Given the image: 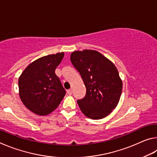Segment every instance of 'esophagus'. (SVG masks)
I'll use <instances>...</instances> for the list:
<instances>
[{
    "mask_svg": "<svg viewBox=\"0 0 157 157\" xmlns=\"http://www.w3.org/2000/svg\"><path fill=\"white\" fill-rule=\"evenodd\" d=\"M67 94H68V95H72L73 94V90L72 89H68V91H67Z\"/></svg>",
    "mask_w": 157,
    "mask_h": 157,
    "instance_id": "1",
    "label": "esophagus"
}]
</instances>
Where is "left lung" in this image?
Returning <instances> with one entry per match:
<instances>
[{"mask_svg":"<svg viewBox=\"0 0 157 157\" xmlns=\"http://www.w3.org/2000/svg\"><path fill=\"white\" fill-rule=\"evenodd\" d=\"M71 61L86 89L84 98L78 100L82 112L94 120L107 116L116 107L123 89L115 65L95 50L73 52Z\"/></svg>","mask_w":157,"mask_h":157,"instance_id":"obj_1","label":"left lung"}]
</instances>
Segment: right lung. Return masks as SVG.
I'll return each instance as SVG.
<instances>
[{"mask_svg":"<svg viewBox=\"0 0 157 157\" xmlns=\"http://www.w3.org/2000/svg\"><path fill=\"white\" fill-rule=\"evenodd\" d=\"M63 52L48 55L28 66L18 79L21 100L29 110L40 116L54 111L66 94L55 69Z\"/></svg>","mask_w":157,"mask_h":157,"instance_id":"1","label":"right lung"}]
</instances>
